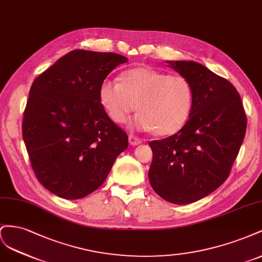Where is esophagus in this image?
Returning <instances> with one entry per match:
<instances>
[{"label":"esophagus","instance_id":"obj_1","mask_svg":"<svg viewBox=\"0 0 262 262\" xmlns=\"http://www.w3.org/2000/svg\"><path fill=\"white\" fill-rule=\"evenodd\" d=\"M128 141H129V144H130L132 146H137V145L141 144L140 138H138L137 136H134V135H129Z\"/></svg>","mask_w":262,"mask_h":262}]
</instances>
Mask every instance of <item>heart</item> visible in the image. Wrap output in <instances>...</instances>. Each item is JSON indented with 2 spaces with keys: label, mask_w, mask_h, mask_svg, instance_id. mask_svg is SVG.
Wrapping results in <instances>:
<instances>
[{
  "label": "heart",
  "mask_w": 262,
  "mask_h": 262,
  "mask_svg": "<svg viewBox=\"0 0 262 262\" xmlns=\"http://www.w3.org/2000/svg\"><path fill=\"white\" fill-rule=\"evenodd\" d=\"M100 102L107 116L116 124L127 121L133 111L139 113L133 128L152 130L169 136L188 122L194 103L191 81L180 74L152 68H134L123 72L121 82L104 80L99 90Z\"/></svg>",
  "instance_id": "b5f03b06"
}]
</instances>
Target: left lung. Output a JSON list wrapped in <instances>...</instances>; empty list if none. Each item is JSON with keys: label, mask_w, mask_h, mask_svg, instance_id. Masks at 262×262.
I'll use <instances>...</instances> for the list:
<instances>
[{"label": "left lung", "mask_w": 262, "mask_h": 262, "mask_svg": "<svg viewBox=\"0 0 262 262\" xmlns=\"http://www.w3.org/2000/svg\"><path fill=\"white\" fill-rule=\"evenodd\" d=\"M167 63L191 81L194 103L180 130L149 143L148 177L159 196L182 205L207 196L225 182L245 138L247 117L228 80L194 61Z\"/></svg>", "instance_id": "left-lung-1"}]
</instances>
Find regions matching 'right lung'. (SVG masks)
Instances as JSON below:
<instances>
[{
    "instance_id": "right-lung-1",
    "label": "right lung",
    "mask_w": 262,
    "mask_h": 262,
    "mask_svg": "<svg viewBox=\"0 0 262 262\" xmlns=\"http://www.w3.org/2000/svg\"><path fill=\"white\" fill-rule=\"evenodd\" d=\"M127 60L114 52L76 49L34 80L23 138L37 179L57 196L78 200L99 189L128 147L99 96L102 82Z\"/></svg>"
}]
</instances>
